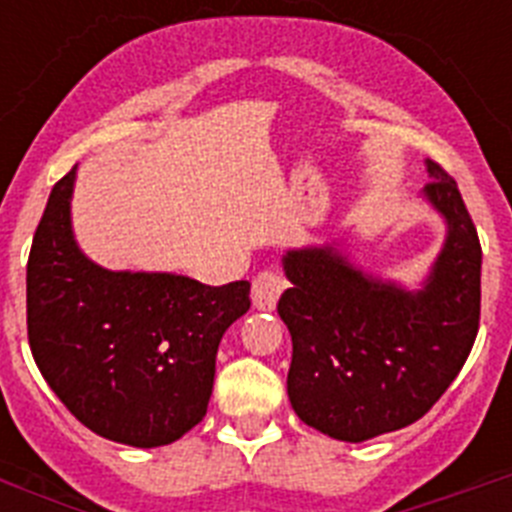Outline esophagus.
<instances>
[{"label":"esophagus","mask_w":512,"mask_h":512,"mask_svg":"<svg viewBox=\"0 0 512 512\" xmlns=\"http://www.w3.org/2000/svg\"><path fill=\"white\" fill-rule=\"evenodd\" d=\"M284 292V279L274 271H261L259 277L253 279L251 300L256 310H274L277 307L279 295Z\"/></svg>","instance_id":"obj_1"}]
</instances>
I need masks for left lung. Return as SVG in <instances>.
Returning a JSON list of instances; mask_svg holds the SVG:
<instances>
[{
    "label": "left lung",
    "mask_w": 512,
    "mask_h": 512,
    "mask_svg": "<svg viewBox=\"0 0 512 512\" xmlns=\"http://www.w3.org/2000/svg\"><path fill=\"white\" fill-rule=\"evenodd\" d=\"M420 200L446 238L418 289L361 269L343 241L289 248L279 318L292 336L287 395L302 423L361 443L423 418L479 328L482 248L459 187L433 161Z\"/></svg>",
    "instance_id": "8db88e82"
}]
</instances>
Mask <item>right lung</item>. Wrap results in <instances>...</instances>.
Wrapping results in <instances>:
<instances>
[{"label":"right lung","mask_w":512,"mask_h":512,"mask_svg":"<svg viewBox=\"0 0 512 512\" xmlns=\"http://www.w3.org/2000/svg\"><path fill=\"white\" fill-rule=\"evenodd\" d=\"M76 166L51 189L27 261V338L45 382L97 436L156 449L207 413L220 338L251 284L171 271H112L71 225Z\"/></svg>","instance_id":"right-lung-1"}]
</instances>
